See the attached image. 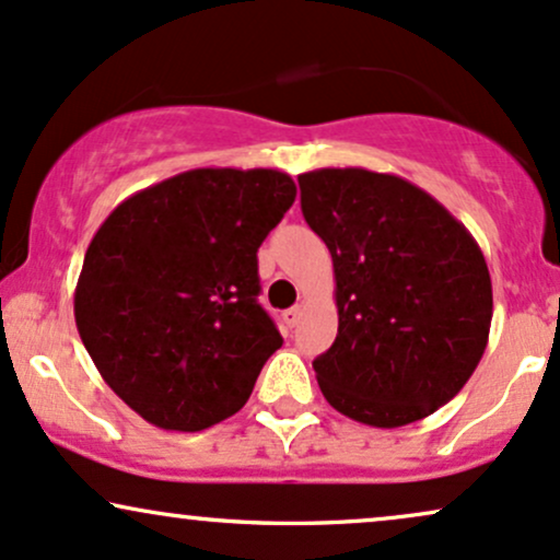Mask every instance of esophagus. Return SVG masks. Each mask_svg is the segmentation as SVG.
I'll return each instance as SVG.
<instances>
[{"mask_svg":"<svg viewBox=\"0 0 560 560\" xmlns=\"http://www.w3.org/2000/svg\"><path fill=\"white\" fill-rule=\"evenodd\" d=\"M299 319H301V306H293V308H285V312H282V322H285L288 327H293L299 325Z\"/></svg>","mask_w":560,"mask_h":560,"instance_id":"obj_1","label":"esophagus"}]
</instances>
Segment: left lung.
Segmentation results:
<instances>
[{"label": "left lung", "instance_id": "obj_1", "mask_svg": "<svg viewBox=\"0 0 560 560\" xmlns=\"http://www.w3.org/2000/svg\"><path fill=\"white\" fill-rule=\"evenodd\" d=\"M301 212L330 248L338 335L314 372L335 411L370 427L435 413L482 359L492 282L482 248L438 199L364 167L299 175Z\"/></svg>", "mask_w": 560, "mask_h": 560}]
</instances>
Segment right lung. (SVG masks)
I'll use <instances>...</instances> for the list:
<instances>
[{
  "label": "right lung",
  "instance_id": "obj_1",
  "mask_svg": "<svg viewBox=\"0 0 560 560\" xmlns=\"http://www.w3.org/2000/svg\"><path fill=\"white\" fill-rule=\"evenodd\" d=\"M295 201L280 170L199 167L112 209L85 252L75 325L138 417L199 432L243 409L282 338L256 252Z\"/></svg>",
  "mask_w": 560,
  "mask_h": 560
}]
</instances>
